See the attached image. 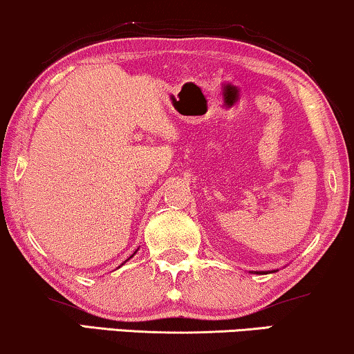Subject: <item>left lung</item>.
<instances>
[{
  "mask_svg": "<svg viewBox=\"0 0 354 354\" xmlns=\"http://www.w3.org/2000/svg\"><path fill=\"white\" fill-rule=\"evenodd\" d=\"M261 274H266V272H261Z\"/></svg>",
  "mask_w": 354,
  "mask_h": 354,
  "instance_id": "1",
  "label": "left lung"
}]
</instances>
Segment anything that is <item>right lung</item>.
I'll return each mask as SVG.
<instances>
[{
  "label": "right lung",
  "mask_w": 354,
  "mask_h": 354,
  "mask_svg": "<svg viewBox=\"0 0 354 354\" xmlns=\"http://www.w3.org/2000/svg\"><path fill=\"white\" fill-rule=\"evenodd\" d=\"M133 254H135V253H133ZM133 254H132V256H133ZM132 256H130V258H132Z\"/></svg>",
  "instance_id": "obj_1"
}]
</instances>
